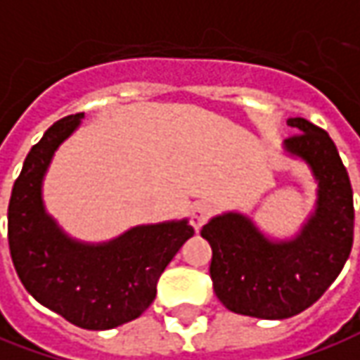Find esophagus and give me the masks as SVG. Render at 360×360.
I'll return each instance as SVG.
<instances>
[{
    "label": "esophagus",
    "instance_id": "1",
    "mask_svg": "<svg viewBox=\"0 0 360 360\" xmlns=\"http://www.w3.org/2000/svg\"><path fill=\"white\" fill-rule=\"evenodd\" d=\"M210 218V205L206 202H197V205L191 208V224L195 230H200L206 224V220Z\"/></svg>",
    "mask_w": 360,
    "mask_h": 360
}]
</instances>
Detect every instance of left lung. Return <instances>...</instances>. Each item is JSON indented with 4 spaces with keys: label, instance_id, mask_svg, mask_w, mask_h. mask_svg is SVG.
Returning a JSON list of instances; mask_svg holds the SVG:
<instances>
[{
    "label": "left lung",
    "instance_id": "obj_1",
    "mask_svg": "<svg viewBox=\"0 0 360 360\" xmlns=\"http://www.w3.org/2000/svg\"><path fill=\"white\" fill-rule=\"evenodd\" d=\"M296 132L285 140L288 154L310 165L318 202L300 233L271 241L248 216L226 212L202 226L212 248L210 278L218 300L236 314L285 320L300 314L338 278L353 248V188L333 140L306 119H290Z\"/></svg>",
    "mask_w": 360,
    "mask_h": 360
}]
</instances>
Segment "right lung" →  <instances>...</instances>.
I'll use <instances>...</instances> for the list:
<instances>
[{
  "mask_svg": "<svg viewBox=\"0 0 360 360\" xmlns=\"http://www.w3.org/2000/svg\"><path fill=\"white\" fill-rule=\"evenodd\" d=\"M84 112L58 120L31 148L7 208L15 271L34 300L84 329H110L136 320L154 302L155 286L193 226H136L107 243H82L58 228L42 205V177L56 148Z\"/></svg>",
  "mask_w": 360,
  "mask_h": 360,
  "instance_id": "obj_1",
  "label": "right lung"
}]
</instances>
